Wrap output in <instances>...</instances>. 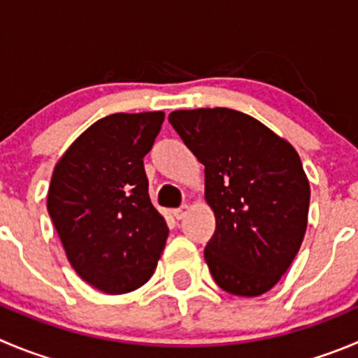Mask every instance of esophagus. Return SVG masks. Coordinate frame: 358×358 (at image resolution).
Segmentation results:
<instances>
[{
    "instance_id": "obj_1",
    "label": "esophagus",
    "mask_w": 358,
    "mask_h": 358,
    "mask_svg": "<svg viewBox=\"0 0 358 358\" xmlns=\"http://www.w3.org/2000/svg\"><path fill=\"white\" fill-rule=\"evenodd\" d=\"M188 210H189L188 206H181V207H177V209H173L172 214H173V217H176V220H182V217L188 214Z\"/></svg>"
}]
</instances>
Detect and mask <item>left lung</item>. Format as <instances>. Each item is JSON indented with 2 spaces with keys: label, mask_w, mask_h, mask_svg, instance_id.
I'll return each mask as SVG.
<instances>
[{
  "label": "left lung",
  "mask_w": 358,
  "mask_h": 358,
  "mask_svg": "<svg viewBox=\"0 0 358 358\" xmlns=\"http://www.w3.org/2000/svg\"><path fill=\"white\" fill-rule=\"evenodd\" d=\"M169 121L206 166L216 230L203 257L214 281L239 297L265 294L290 267L308 227L309 182L297 151L232 108L173 110Z\"/></svg>",
  "instance_id": "obj_1"
}]
</instances>
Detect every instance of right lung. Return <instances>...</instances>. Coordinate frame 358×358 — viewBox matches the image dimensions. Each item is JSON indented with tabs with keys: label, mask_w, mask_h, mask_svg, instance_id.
Listing matches in <instances>:
<instances>
[{
	"label": "right lung",
	"mask_w": 358,
	"mask_h": 358,
	"mask_svg": "<svg viewBox=\"0 0 358 358\" xmlns=\"http://www.w3.org/2000/svg\"><path fill=\"white\" fill-rule=\"evenodd\" d=\"M163 112L110 114L68 148L47 210L71 267L103 294L137 290L155 272L169 228L149 199L144 156Z\"/></svg>",
	"instance_id": "1"
}]
</instances>
